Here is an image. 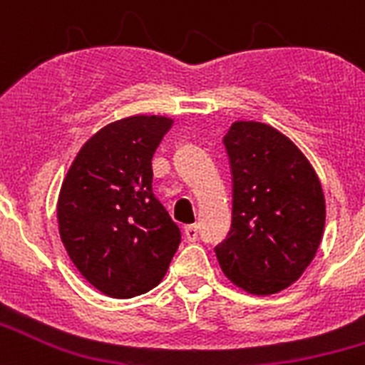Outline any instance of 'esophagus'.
Here are the masks:
<instances>
[{
  "mask_svg": "<svg viewBox=\"0 0 365 365\" xmlns=\"http://www.w3.org/2000/svg\"><path fill=\"white\" fill-rule=\"evenodd\" d=\"M185 237L188 241L197 240V225H186V227H185Z\"/></svg>",
  "mask_w": 365,
  "mask_h": 365,
  "instance_id": "obj_1",
  "label": "esophagus"
}]
</instances>
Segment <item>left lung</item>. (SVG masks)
<instances>
[{
    "label": "left lung",
    "mask_w": 365,
    "mask_h": 365,
    "mask_svg": "<svg viewBox=\"0 0 365 365\" xmlns=\"http://www.w3.org/2000/svg\"><path fill=\"white\" fill-rule=\"evenodd\" d=\"M234 179L232 230L215 248L237 289L270 296L302 278L325 228L318 173L291 138L263 122L237 120L225 135Z\"/></svg>",
    "instance_id": "obj_1"
}]
</instances>
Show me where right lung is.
Returning <instances> with one entry per match:
<instances>
[{"mask_svg": "<svg viewBox=\"0 0 365 365\" xmlns=\"http://www.w3.org/2000/svg\"><path fill=\"white\" fill-rule=\"evenodd\" d=\"M173 118L133 115L96 131L60 188L58 230L73 265L102 294L133 298L163 282L180 232L151 192V157Z\"/></svg>", "mask_w": 365, "mask_h": 365, "instance_id": "add662e5", "label": "right lung"}]
</instances>
